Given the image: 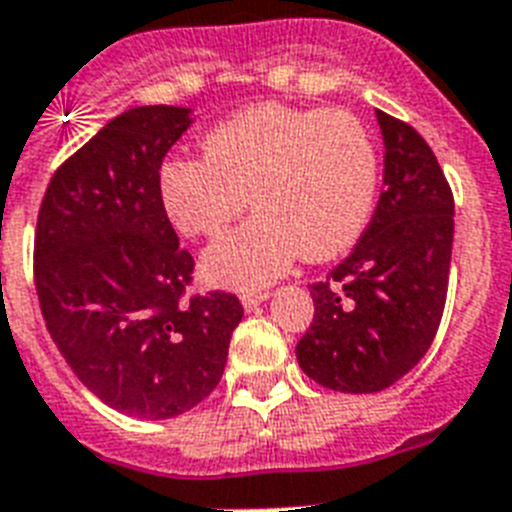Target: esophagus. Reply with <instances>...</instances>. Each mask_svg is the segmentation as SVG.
Listing matches in <instances>:
<instances>
[{"instance_id": "1", "label": "esophagus", "mask_w": 512, "mask_h": 512, "mask_svg": "<svg viewBox=\"0 0 512 512\" xmlns=\"http://www.w3.org/2000/svg\"><path fill=\"white\" fill-rule=\"evenodd\" d=\"M268 297H270V292H244L242 294V305L247 307V310H255V307L263 305Z\"/></svg>"}]
</instances>
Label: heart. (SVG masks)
<instances>
[{"instance_id": "obj_1", "label": "heart", "mask_w": 512, "mask_h": 512, "mask_svg": "<svg viewBox=\"0 0 512 512\" xmlns=\"http://www.w3.org/2000/svg\"><path fill=\"white\" fill-rule=\"evenodd\" d=\"M378 149L350 110L263 102L236 112L202 139L199 157H168L157 170L162 213L186 236L215 239L249 205L257 215L207 249L213 284L260 286L302 252L328 260L371 218Z\"/></svg>"}]
</instances>
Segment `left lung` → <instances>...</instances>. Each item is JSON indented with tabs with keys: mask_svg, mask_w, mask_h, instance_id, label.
<instances>
[{
	"mask_svg": "<svg viewBox=\"0 0 512 512\" xmlns=\"http://www.w3.org/2000/svg\"><path fill=\"white\" fill-rule=\"evenodd\" d=\"M384 184L360 242L310 286L315 313L297 344L299 368L326 389L381 392L426 355L450 284L455 199L413 126L376 110Z\"/></svg>",
	"mask_w": 512,
	"mask_h": 512,
	"instance_id": "1",
	"label": "left lung"
}]
</instances>
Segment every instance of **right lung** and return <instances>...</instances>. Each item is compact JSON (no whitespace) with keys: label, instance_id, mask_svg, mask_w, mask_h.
Returning <instances> with one entry per match:
<instances>
[{"label":"right lung","instance_id":"right-lung-1","mask_svg":"<svg viewBox=\"0 0 512 512\" xmlns=\"http://www.w3.org/2000/svg\"><path fill=\"white\" fill-rule=\"evenodd\" d=\"M191 118L134 107L54 170L33 239V281L54 344L89 392L147 421L186 413L218 386L244 307L186 297L194 257L157 197V170Z\"/></svg>","mask_w":512,"mask_h":512}]
</instances>
